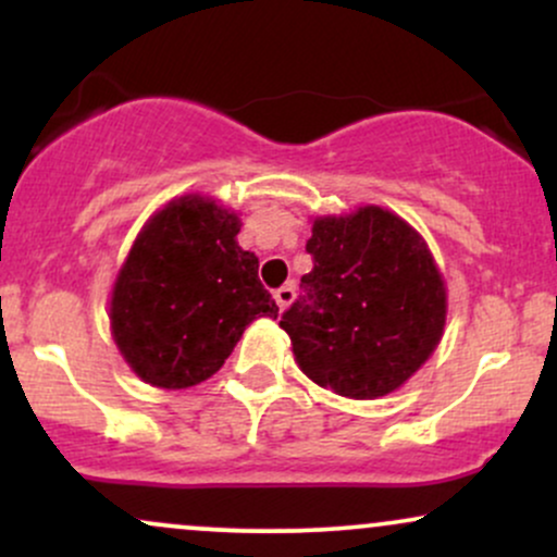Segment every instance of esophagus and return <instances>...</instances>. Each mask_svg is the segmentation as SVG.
<instances>
[{"label":"esophagus","instance_id":"obj_1","mask_svg":"<svg viewBox=\"0 0 557 557\" xmlns=\"http://www.w3.org/2000/svg\"><path fill=\"white\" fill-rule=\"evenodd\" d=\"M274 300H277L280 311H285L287 306H290L293 300H296V285L285 283L283 287H277V290H274Z\"/></svg>","mask_w":557,"mask_h":557}]
</instances>
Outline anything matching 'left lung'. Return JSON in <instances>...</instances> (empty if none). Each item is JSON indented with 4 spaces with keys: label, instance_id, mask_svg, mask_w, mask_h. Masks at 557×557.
Instances as JSON below:
<instances>
[{
    "label": "left lung",
    "instance_id": "left-lung-1",
    "mask_svg": "<svg viewBox=\"0 0 557 557\" xmlns=\"http://www.w3.org/2000/svg\"><path fill=\"white\" fill-rule=\"evenodd\" d=\"M306 251L314 270L280 319L298 367L345 398L393 393L445 327V285L426 243L400 216L363 207L317 220Z\"/></svg>",
    "mask_w": 557,
    "mask_h": 557
}]
</instances>
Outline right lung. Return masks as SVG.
<instances>
[{"mask_svg": "<svg viewBox=\"0 0 557 557\" xmlns=\"http://www.w3.org/2000/svg\"><path fill=\"white\" fill-rule=\"evenodd\" d=\"M240 220L201 196L172 201L144 227L112 290V332L125 361L157 387L212 376L277 304L259 259L235 240Z\"/></svg>", "mask_w": 557, "mask_h": 557, "instance_id": "add662e5", "label": "right lung"}]
</instances>
